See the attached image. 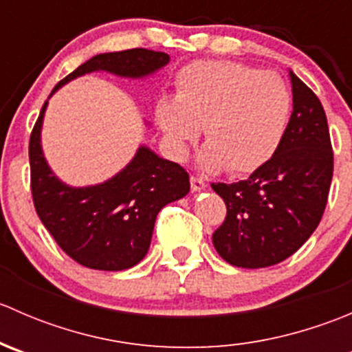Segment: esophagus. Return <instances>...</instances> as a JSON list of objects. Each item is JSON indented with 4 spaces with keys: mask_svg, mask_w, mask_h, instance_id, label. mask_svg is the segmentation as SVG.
Segmentation results:
<instances>
[{
    "mask_svg": "<svg viewBox=\"0 0 352 352\" xmlns=\"http://www.w3.org/2000/svg\"><path fill=\"white\" fill-rule=\"evenodd\" d=\"M190 189H192V192H201L206 189V182L199 177H190Z\"/></svg>",
    "mask_w": 352,
    "mask_h": 352,
    "instance_id": "esophagus-1",
    "label": "esophagus"
}]
</instances>
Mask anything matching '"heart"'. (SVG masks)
I'll list each match as a JSON object with an SVG mask.
<instances>
[{
	"label": "heart",
	"mask_w": 352,
	"mask_h": 352,
	"mask_svg": "<svg viewBox=\"0 0 352 352\" xmlns=\"http://www.w3.org/2000/svg\"><path fill=\"white\" fill-rule=\"evenodd\" d=\"M175 97L156 100L155 119L170 155L182 162L201 134L206 172L250 173L276 153L286 133L291 94L279 74L235 61H196L180 69Z\"/></svg>",
	"instance_id": "1"
}]
</instances>
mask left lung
Masks as SVG:
<instances>
[{"mask_svg": "<svg viewBox=\"0 0 352 352\" xmlns=\"http://www.w3.org/2000/svg\"><path fill=\"white\" fill-rule=\"evenodd\" d=\"M287 73L293 112L276 153L247 180L211 186L226 204L212 245L235 267H269L293 255L327 204L333 172L327 117L317 95Z\"/></svg>", "mask_w": 352, "mask_h": 352, "instance_id": "left-lung-1", "label": "left lung"}]
</instances>
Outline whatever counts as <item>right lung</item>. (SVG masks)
I'll return each mask as SVG.
<instances>
[{"label":"right lung","mask_w":352,"mask_h":352,"mask_svg":"<svg viewBox=\"0 0 352 352\" xmlns=\"http://www.w3.org/2000/svg\"><path fill=\"white\" fill-rule=\"evenodd\" d=\"M170 61L165 52L148 49L104 52L88 59L56 85L51 97L69 81L98 71L127 80H144ZM49 97V98H51ZM41 110L28 144L35 211L59 247L78 264L98 271H126L144 258L163 206L186 197L189 173L140 144L131 162L110 179L94 186L63 182L42 150ZM144 126L151 127L148 120Z\"/></svg>","instance_id":"right-lung-1"}]
</instances>
